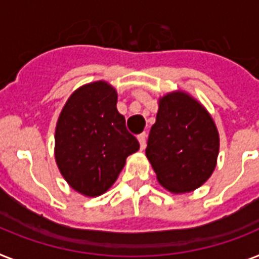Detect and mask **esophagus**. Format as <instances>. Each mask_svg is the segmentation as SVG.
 I'll return each mask as SVG.
<instances>
[{"instance_id": "esophagus-1", "label": "esophagus", "mask_w": 259, "mask_h": 259, "mask_svg": "<svg viewBox=\"0 0 259 259\" xmlns=\"http://www.w3.org/2000/svg\"><path fill=\"white\" fill-rule=\"evenodd\" d=\"M146 133H141L140 136H138V141H140V145H141V149H145V146H146Z\"/></svg>"}]
</instances>
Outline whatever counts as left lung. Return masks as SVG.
Listing matches in <instances>:
<instances>
[{"instance_id": "1", "label": "left lung", "mask_w": 259, "mask_h": 259, "mask_svg": "<svg viewBox=\"0 0 259 259\" xmlns=\"http://www.w3.org/2000/svg\"><path fill=\"white\" fill-rule=\"evenodd\" d=\"M220 136L211 115L184 92L158 101L146 157L157 180L171 193H189L209 180L217 165Z\"/></svg>"}]
</instances>
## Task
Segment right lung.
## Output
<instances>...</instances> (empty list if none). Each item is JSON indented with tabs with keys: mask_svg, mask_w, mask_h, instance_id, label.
I'll return each mask as SVG.
<instances>
[{
	"mask_svg": "<svg viewBox=\"0 0 259 259\" xmlns=\"http://www.w3.org/2000/svg\"><path fill=\"white\" fill-rule=\"evenodd\" d=\"M56 162L70 188L98 197L118 178L126 158L140 149L117 110V92L105 81L69 97L56 126Z\"/></svg>",
	"mask_w": 259,
	"mask_h": 259,
	"instance_id": "right-lung-1",
	"label": "right lung"
}]
</instances>
